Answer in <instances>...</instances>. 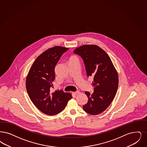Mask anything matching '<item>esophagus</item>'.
Wrapping results in <instances>:
<instances>
[{
    "mask_svg": "<svg viewBox=\"0 0 147 147\" xmlns=\"http://www.w3.org/2000/svg\"><path fill=\"white\" fill-rule=\"evenodd\" d=\"M73 94H75V95H76V94H80V92H79V91H76V92H73Z\"/></svg>",
    "mask_w": 147,
    "mask_h": 147,
    "instance_id": "1",
    "label": "esophagus"
}]
</instances>
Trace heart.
Returning a JSON list of instances; mask_svg holds the SVG:
<instances>
[{
  "instance_id": "b5f03b06",
  "label": "heart",
  "mask_w": 147,
  "mask_h": 147,
  "mask_svg": "<svg viewBox=\"0 0 147 147\" xmlns=\"http://www.w3.org/2000/svg\"><path fill=\"white\" fill-rule=\"evenodd\" d=\"M71 58H76V56H73V57H71Z\"/></svg>"
}]
</instances>
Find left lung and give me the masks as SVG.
Listing matches in <instances>:
<instances>
[{"label":"left lung","instance_id":"left-lung-1","mask_svg":"<svg viewBox=\"0 0 147 147\" xmlns=\"http://www.w3.org/2000/svg\"><path fill=\"white\" fill-rule=\"evenodd\" d=\"M74 53L82 57L88 76L94 78V92H85L88 102L83 106V109L93 115L100 114L111 104L117 94V71L108 55L96 45H82L76 49Z\"/></svg>","mask_w":147,"mask_h":147}]
</instances>
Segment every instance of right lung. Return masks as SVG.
<instances>
[{
	"label": "right lung",
	"instance_id": "add662e5",
	"mask_svg": "<svg viewBox=\"0 0 147 147\" xmlns=\"http://www.w3.org/2000/svg\"><path fill=\"white\" fill-rule=\"evenodd\" d=\"M68 50L59 46L48 49L36 59L27 76L26 86L30 99L39 110L48 115L62 112L72 98L71 93L52 91L55 66Z\"/></svg>",
	"mask_w": 147,
	"mask_h": 147
}]
</instances>
